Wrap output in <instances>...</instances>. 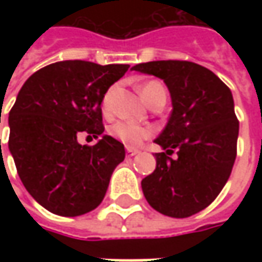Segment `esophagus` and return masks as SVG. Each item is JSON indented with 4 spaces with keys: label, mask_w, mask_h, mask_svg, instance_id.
<instances>
[{
    "label": "esophagus",
    "mask_w": 262,
    "mask_h": 262,
    "mask_svg": "<svg viewBox=\"0 0 262 262\" xmlns=\"http://www.w3.org/2000/svg\"><path fill=\"white\" fill-rule=\"evenodd\" d=\"M140 153V150H137V148H131V147H126V155L128 156H136Z\"/></svg>",
    "instance_id": "34e87169"
}]
</instances>
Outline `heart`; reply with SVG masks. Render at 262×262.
Returning a JSON list of instances; mask_svg holds the SVG:
<instances>
[{
	"label": "heart",
	"mask_w": 262,
	"mask_h": 262,
	"mask_svg": "<svg viewBox=\"0 0 262 262\" xmlns=\"http://www.w3.org/2000/svg\"><path fill=\"white\" fill-rule=\"evenodd\" d=\"M162 90H165L162 83L147 81L141 86V95L148 103L155 97L157 92H162ZM111 95H112V89L109 92H106V95L103 96V100H102V107H103L105 114H107L111 111ZM109 131H111V136L115 137L116 140H119L121 143H124L128 147L140 146L144 140H147L148 137H151V134H153V131L148 126L138 125V124L129 122V121H118L111 126Z\"/></svg>",
	"instance_id": "heart-1"
}]
</instances>
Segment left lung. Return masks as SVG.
Masks as SVG:
<instances>
[{
    "label": "left lung",
    "mask_w": 262,
    "mask_h": 262,
    "mask_svg": "<svg viewBox=\"0 0 262 262\" xmlns=\"http://www.w3.org/2000/svg\"><path fill=\"white\" fill-rule=\"evenodd\" d=\"M131 70L162 78L172 99L169 121L155 140L165 151L156 153L155 172L141 181L143 194L165 216H192L216 200L236 159L232 92L213 71L189 61H151Z\"/></svg>",
    "instance_id": "obj_1"
}]
</instances>
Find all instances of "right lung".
<instances>
[{"label":"right lung","mask_w":262,"mask_h":262,"mask_svg":"<svg viewBox=\"0 0 262 262\" xmlns=\"http://www.w3.org/2000/svg\"><path fill=\"white\" fill-rule=\"evenodd\" d=\"M126 64L59 61L36 71L8 115V148L27 192L48 211L76 217L103 200L124 144L102 136L95 146L76 138L103 134L102 100L128 71Z\"/></svg>","instance_id":"1"}]
</instances>
